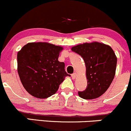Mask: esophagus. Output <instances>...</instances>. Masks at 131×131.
Wrapping results in <instances>:
<instances>
[{
  "label": "esophagus",
  "mask_w": 131,
  "mask_h": 131,
  "mask_svg": "<svg viewBox=\"0 0 131 131\" xmlns=\"http://www.w3.org/2000/svg\"><path fill=\"white\" fill-rule=\"evenodd\" d=\"M76 77H77V73H73V74H72V77L73 79H75L76 78Z\"/></svg>",
  "instance_id": "34e87169"
}]
</instances>
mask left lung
Segmentation results:
<instances>
[{"instance_id": "left-lung-1", "label": "left lung", "mask_w": 131, "mask_h": 131, "mask_svg": "<svg viewBox=\"0 0 131 131\" xmlns=\"http://www.w3.org/2000/svg\"><path fill=\"white\" fill-rule=\"evenodd\" d=\"M84 61L87 87L79 91L84 99H94L103 95L111 85L116 72L117 58L110 45L93 41L72 47Z\"/></svg>"}]
</instances>
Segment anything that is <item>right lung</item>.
I'll return each instance as SVG.
<instances>
[{
    "label": "right lung",
    "instance_id": "add662e5",
    "mask_svg": "<svg viewBox=\"0 0 131 131\" xmlns=\"http://www.w3.org/2000/svg\"><path fill=\"white\" fill-rule=\"evenodd\" d=\"M63 48L47 42H32L17 54V70L24 88L32 96L46 99L55 94L67 76L58 61Z\"/></svg>",
    "mask_w": 131,
    "mask_h": 131
}]
</instances>
